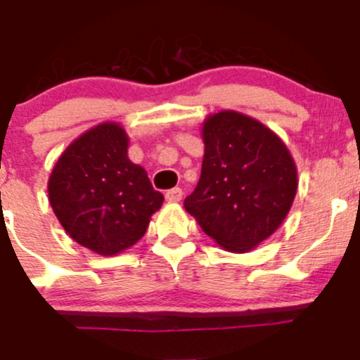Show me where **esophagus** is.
<instances>
[{"mask_svg":"<svg viewBox=\"0 0 360 360\" xmlns=\"http://www.w3.org/2000/svg\"><path fill=\"white\" fill-rule=\"evenodd\" d=\"M165 197H167V200H170V202H179V200L183 199V190H181V188H172V190H168V192L165 193Z\"/></svg>","mask_w":360,"mask_h":360,"instance_id":"esophagus-1","label":"esophagus"}]
</instances>
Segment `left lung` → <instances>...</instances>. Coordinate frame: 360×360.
I'll use <instances>...</instances> for the list:
<instances>
[{"mask_svg":"<svg viewBox=\"0 0 360 360\" xmlns=\"http://www.w3.org/2000/svg\"><path fill=\"white\" fill-rule=\"evenodd\" d=\"M202 140L200 179L184 210L220 248L251 251L280 228L292 206V156L271 129L236 111L210 115Z\"/></svg>","mask_w":360,"mask_h":360,"instance_id":"1","label":"left lung"}]
</instances>
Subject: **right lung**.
I'll return each mask as SVG.
<instances>
[{
	"label": "right lung",
	"mask_w": 360,
	"mask_h": 360,
	"mask_svg": "<svg viewBox=\"0 0 360 360\" xmlns=\"http://www.w3.org/2000/svg\"><path fill=\"white\" fill-rule=\"evenodd\" d=\"M124 127L105 122L79 136L51 170L48 197L68 235L96 255L112 257L145 235L163 193L127 156Z\"/></svg>",
	"instance_id": "add662e5"
}]
</instances>
